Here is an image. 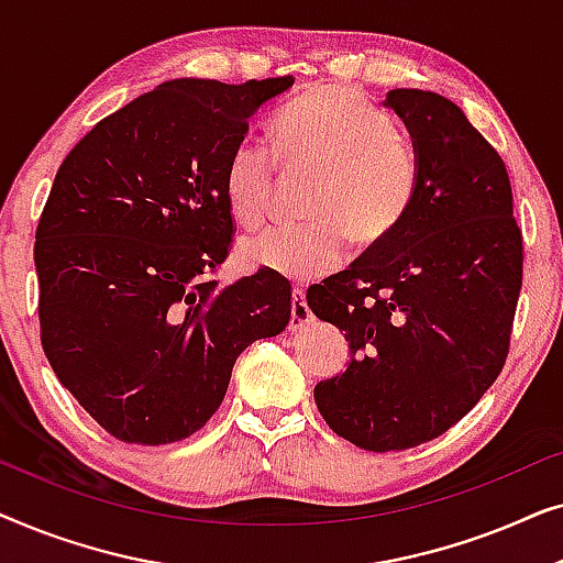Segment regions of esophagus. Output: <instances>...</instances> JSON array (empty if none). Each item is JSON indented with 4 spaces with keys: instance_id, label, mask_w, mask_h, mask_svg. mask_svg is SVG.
<instances>
[{
    "instance_id": "esophagus-1",
    "label": "esophagus",
    "mask_w": 563,
    "mask_h": 563,
    "mask_svg": "<svg viewBox=\"0 0 563 563\" xmlns=\"http://www.w3.org/2000/svg\"><path fill=\"white\" fill-rule=\"evenodd\" d=\"M310 320H312V312H310V307H307V302H305V289L295 287V291H291L289 330H302Z\"/></svg>"
}]
</instances>
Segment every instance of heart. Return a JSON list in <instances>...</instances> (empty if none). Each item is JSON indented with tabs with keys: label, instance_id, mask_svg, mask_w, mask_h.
Wrapping results in <instances>:
<instances>
[{
	"label": "heart",
	"instance_id": "obj_1",
	"mask_svg": "<svg viewBox=\"0 0 563 563\" xmlns=\"http://www.w3.org/2000/svg\"><path fill=\"white\" fill-rule=\"evenodd\" d=\"M274 148L289 172L318 168L302 225H276L243 241L253 266L291 282L335 272L358 245L382 243L407 218L420 187V153L387 110L351 87H314L274 120ZM279 162L264 143L230 151L222 189L230 212L256 228L272 214Z\"/></svg>",
	"mask_w": 563,
	"mask_h": 563
}]
</instances>
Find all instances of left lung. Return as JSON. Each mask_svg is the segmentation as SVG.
<instances>
[{"mask_svg": "<svg viewBox=\"0 0 563 563\" xmlns=\"http://www.w3.org/2000/svg\"><path fill=\"white\" fill-rule=\"evenodd\" d=\"M420 153L407 218L307 305L351 341L343 374L314 387L333 433L364 451L433 441L479 402L510 351L522 233L505 161L451 99L391 89Z\"/></svg>", "mask_w": 563, "mask_h": 563, "instance_id": "1", "label": "left lung"}]
</instances>
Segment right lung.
Returning a JSON list of instances; mask_svg holds the SVG:
<instances>
[{
	"label": "right lung",
	"mask_w": 563,
	"mask_h": 563,
	"mask_svg": "<svg viewBox=\"0 0 563 563\" xmlns=\"http://www.w3.org/2000/svg\"><path fill=\"white\" fill-rule=\"evenodd\" d=\"M291 76L174 79L99 120L68 151L35 230L41 343L107 433L164 445L197 433L233 364L289 325L272 268L220 287L233 249L222 172L249 118Z\"/></svg>",
	"instance_id": "add662e5"
}]
</instances>
